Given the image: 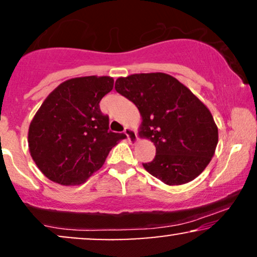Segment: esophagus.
Wrapping results in <instances>:
<instances>
[{
	"label": "esophagus",
	"instance_id": "obj_1",
	"mask_svg": "<svg viewBox=\"0 0 257 257\" xmlns=\"http://www.w3.org/2000/svg\"><path fill=\"white\" fill-rule=\"evenodd\" d=\"M124 134L128 137V140L131 143H135L137 141V133L133 131L132 128H129V126H125L124 128Z\"/></svg>",
	"mask_w": 257,
	"mask_h": 257
}]
</instances>
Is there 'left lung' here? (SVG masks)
I'll return each instance as SVG.
<instances>
[{"label": "left lung", "instance_id": "left-lung-1", "mask_svg": "<svg viewBox=\"0 0 257 257\" xmlns=\"http://www.w3.org/2000/svg\"><path fill=\"white\" fill-rule=\"evenodd\" d=\"M114 89L134 102L143 117L140 135L156 146L144 168L164 184L192 181L205 169L216 149L219 133L208 107L167 73L119 77Z\"/></svg>", "mask_w": 257, "mask_h": 257}]
</instances>
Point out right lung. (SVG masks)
<instances>
[{
  "instance_id": "obj_1",
  "label": "right lung",
  "mask_w": 257,
  "mask_h": 257,
  "mask_svg": "<svg viewBox=\"0 0 257 257\" xmlns=\"http://www.w3.org/2000/svg\"><path fill=\"white\" fill-rule=\"evenodd\" d=\"M112 88L113 78L107 76L67 79L41 105L29 128V149L49 180L83 184L125 138L108 131V116L100 110V100Z\"/></svg>"
}]
</instances>
